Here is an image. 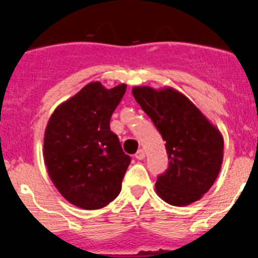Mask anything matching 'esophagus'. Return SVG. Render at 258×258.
<instances>
[{"mask_svg": "<svg viewBox=\"0 0 258 258\" xmlns=\"http://www.w3.org/2000/svg\"><path fill=\"white\" fill-rule=\"evenodd\" d=\"M146 157V154L143 150H138V152L136 154V159H138V160H143Z\"/></svg>", "mask_w": 258, "mask_h": 258, "instance_id": "1", "label": "esophagus"}]
</instances>
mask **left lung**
Here are the masks:
<instances>
[{"instance_id":"8db88e82","label":"left lung","mask_w":258,"mask_h":258,"mask_svg":"<svg viewBox=\"0 0 258 258\" xmlns=\"http://www.w3.org/2000/svg\"><path fill=\"white\" fill-rule=\"evenodd\" d=\"M133 97L165 141L169 166L155 190L170 206L184 207L208 192L223 160V137L181 92L134 86Z\"/></svg>"}]
</instances>
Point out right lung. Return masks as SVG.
I'll use <instances>...</instances> for the list:
<instances>
[{
  "instance_id": "obj_1",
  "label": "right lung",
  "mask_w": 258,
  "mask_h": 258,
  "mask_svg": "<svg viewBox=\"0 0 258 258\" xmlns=\"http://www.w3.org/2000/svg\"><path fill=\"white\" fill-rule=\"evenodd\" d=\"M126 84L107 89L99 81L84 86L59 104L44 136V161L60 195L79 208L106 207L121 191L131 157L124 154L109 118Z\"/></svg>"
}]
</instances>
